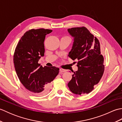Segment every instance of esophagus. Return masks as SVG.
Instances as JSON below:
<instances>
[{
    "label": "esophagus",
    "instance_id": "34e87169",
    "mask_svg": "<svg viewBox=\"0 0 122 122\" xmlns=\"http://www.w3.org/2000/svg\"><path fill=\"white\" fill-rule=\"evenodd\" d=\"M59 71H60V73H63V72H65L66 71V70H64V69H61V68L60 69Z\"/></svg>",
    "mask_w": 122,
    "mask_h": 122
}]
</instances>
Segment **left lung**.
<instances>
[{
  "mask_svg": "<svg viewBox=\"0 0 122 122\" xmlns=\"http://www.w3.org/2000/svg\"><path fill=\"white\" fill-rule=\"evenodd\" d=\"M68 31L74 41L68 56L77 60L78 68L68 86L75 94H88L99 82L104 71L99 41L84 27L72 28Z\"/></svg>",
  "mask_w": 122,
  "mask_h": 122,
  "instance_id": "left-lung-1",
  "label": "left lung"
}]
</instances>
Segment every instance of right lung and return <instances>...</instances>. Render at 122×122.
<instances>
[{
  "label": "right lung",
  "instance_id": "obj_1",
  "mask_svg": "<svg viewBox=\"0 0 122 122\" xmlns=\"http://www.w3.org/2000/svg\"><path fill=\"white\" fill-rule=\"evenodd\" d=\"M52 31L43 28L28 31L20 39L15 51L14 63L18 78L25 89L35 95L47 93L51 82L59 72L56 66L42 67L38 63L45 55L46 36Z\"/></svg>",
  "mask_w": 122,
  "mask_h": 122
}]
</instances>
